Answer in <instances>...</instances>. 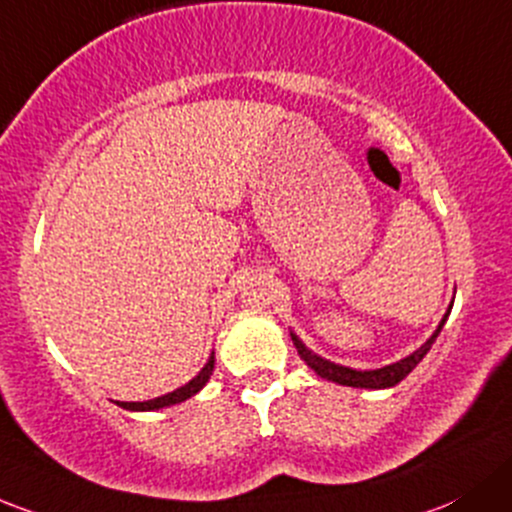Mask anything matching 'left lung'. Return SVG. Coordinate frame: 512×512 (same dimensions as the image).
<instances>
[{"mask_svg": "<svg viewBox=\"0 0 512 512\" xmlns=\"http://www.w3.org/2000/svg\"><path fill=\"white\" fill-rule=\"evenodd\" d=\"M451 306H454V304H449L446 314L441 316L437 331H434L432 336H429L427 341H424L422 346L417 348V351H412L410 355H405V358H400V360H395V363L383 365V368H375V370H355V368H348V365L331 363V360L321 358L319 353H314L311 348H306V343L301 341V338L294 331L289 333V336H292L294 346H297L299 358L304 360V363L309 365V368L314 370L316 375H321V378L331 380V383H338V385H346V387H363V390H385V387H392V385L400 383V380H405L407 375H410L412 370L417 368L419 360H422L424 355L429 353V348H432V343L437 341L439 331L444 328L446 319H449Z\"/></svg>", "mask_w": 512, "mask_h": 512, "instance_id": "1", "label": "left lung"}]
</instances>
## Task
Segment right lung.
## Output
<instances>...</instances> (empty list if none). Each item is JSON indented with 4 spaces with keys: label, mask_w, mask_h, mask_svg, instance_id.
<instances>
[{
    "label": "right lung",
    "mask_w": 512,
    "mask_h": 512,
    "mask_svg": "<svg viewBox=\"0 0 512 512\" xmlns=\"http://www.w3.org/2000/svg\"><path fill=\"white\" fill-rule=\"evenodd\" d=\"M213 368H215V353H211V358H208V363L203 365L201 373L196 375V378L188 380L186 385L176 387L174 392H166V395L161 397H154V400H144V402H117V405L122 407V410H129V412H154V410H161V407H171V405H179V402H186L188 397L198 395V392L206 387L208 380H211L213 375Z\"/></svg>",
    "instance_id": "1"
}]
</instances>
